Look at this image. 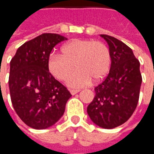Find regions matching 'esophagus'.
I'll list each match as a JSON object with an SVG mask.
<instances>
[{
	"label": "esophagus",
	"mask_w": 154,
	"mask_h": 154,
	"mask_svg": "<svg viewBox=\"0 0 154 154\" xmlns=\"http://www.w3.org/2000/svg\"><path fill=\"white\" fill-rule=\"evenodd\" d=\"M79 91H80V90H78V89H77V90H76V89H71L70 93L72 94V95H75V94L78 93Z\"/></svg>",
	"instance_id": "obj_1"
}]
</instances>
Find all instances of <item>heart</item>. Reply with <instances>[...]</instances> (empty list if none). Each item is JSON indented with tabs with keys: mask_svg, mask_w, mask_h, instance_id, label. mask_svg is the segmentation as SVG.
<instances>
[{
	"mask_svg": "<svg viewBox=\"0 0 154 154\" xmlns=\"http://www.w3.org/2000/svg\"><path fill=\"white\" fill-rule=\"evenodd\" d=\"M111 54L106 44L93 39H72L63 44L61 54H51L48 71L56 79L67 80L76 65L79 70L68 78L67 85L79 88L99 82L110 70Z\"/></svg>",
	"mask_w": 154,
	"mask_h": 154,
	"instance_id": "1",
	"label": "heart"
}]
</instances>
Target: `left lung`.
Here are the masks:
<instances>
[{"instance_id": "left-lung-1", "label": "left lung", "mask_w": 154, "mask_h": 154, "mask_svg": "<svg viewBox=\"0 0 154 154\" xmlns=\"http://www.w3.org/2000/svg\"><path fill=\"white\" fill-rule=\"evenodd\" d=\"M111 54L109 74L95 87L96 96L87 106L91 121L103 129H114L132 116L139 101L142 77L140 63L132 49L110 35H100Z\"/></svg>"}]
</instances>
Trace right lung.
Returning <instances> with one entry per match:
<instances>
[{"label":"right lung","mask_w":154,"mask_h":154,"mask_svg":"<svg viewBox=\"0 0 154 154\" xmlns=\"http://www.w3.org/2000/svg\"><path fill=\"white\" fill-rule=\"evenodd\" d=\"M67 38L57 34H43L22 44L10 63L9 88L15 112L35 129H48L63 116L72 97L48 68L54 47Z\"/></svg>","instance_id":"obj_1"}]
</instances>
